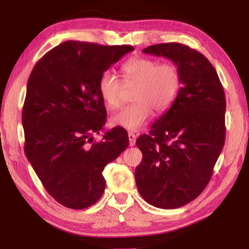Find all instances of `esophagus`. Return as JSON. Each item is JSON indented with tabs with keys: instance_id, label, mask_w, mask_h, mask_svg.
I'll use <instances>...</instances> for the list:
<instances>
[{
	"instance_id": "obj_1",
	"label": "esophagus",
	"mask_w": 249,
	"mask_h": 249,
	"mask_svg": "<svg viewBox=\"0 0 249 249\" xmlns=\"http://www.w3.org/2000/svg\"><path fill=\"white\" fill-rule=\"evenodd\" d=\"M128 140H129V146H134L135 142H136V136H135V134L129 132L128 133Z\"/></svg>"
}]
</instances>
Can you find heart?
Returning <instances> with one entry per match:
<instances>
[{
	"mask_svg": "<svg viewBox=\"0 0 249 249\" xmlns=\"http://www.w3.org/2000/svg\"><path fill=\"white\" fill-rule=\"evenodd\" d=\"M122 71L125 86H136L133 92L135 103L113 116V124L128 130L141 129L150 120L153 109L161 114L178 98L182 80L178 67L172 62L136 57L126 61ZM124 84L112 71L107 70L101 74L98 90L109 108H119L123 103Z\"/></svg>",
	"mask_w": 249,
	"mask_h": 249,
	"instance_id": "1",
	"label": "heart"
}]
</instances>
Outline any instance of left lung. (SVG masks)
<instances>
[{"label": "left lung", "mask_w": 249, "mask_h": 249, "mask_svg": "<svg viewBox=\"0 0 249 249\" xmlns=\"http://www.w3.org/2000/svg\"><path fill=\"white\" fill-rule=\"evenodd\" d=\"M142 53L170 59L182 84L169 111L148 134L137 138L142 159L135 180L147 203L177 209L204 190L224 147V89L212 64L196 49L167 43L149 46Z\"/></svg>", "instance_id": "8db88e82"}]
</instances>
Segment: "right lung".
Masks as SVG:
<instances>
[{
    "mask_svg": "<svg viewBox=\"0 0 249 249\" xmlns=\"http://www.w3.org/2000/svg\"><path fill=\"white\" fill-rule=\"evenodd\" d=\"M132 46L65 41L44 54L27 82L22 123L25 155L50 196L66 208L81 210L100 200L102 171L128 146L124 128L105 133L107 121L98 90L104 71Z\"/></svg>",
    "mask_w": 249,
    "mask_h": 249,
    "instance_id": "1",
    "label": "right lung"
}]
</instances>
